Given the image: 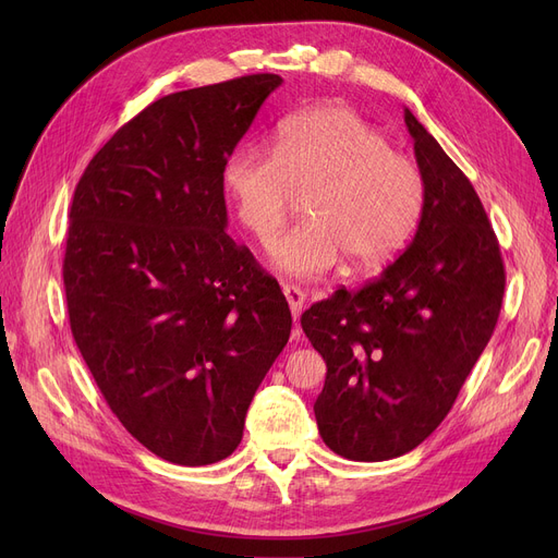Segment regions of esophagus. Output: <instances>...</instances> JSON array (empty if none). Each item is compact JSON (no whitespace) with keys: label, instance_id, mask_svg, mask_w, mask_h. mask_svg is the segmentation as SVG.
<instances>
[{"label":"esophagus","instance_id":"34e87169","mask_svg":"<svg viewBox=\"0 0 558 558\" xmlns=\"http://www.w3.org/2000/svg\"><path fill=\"white\" fill-rule=\"evenodd\" d=\"M282 291H284V299L291 310V318L299 320L301 312H303V303H305V291L296 284H282Z\"/></svg>","mask_w":558,"mask_h":558}]
</instances>
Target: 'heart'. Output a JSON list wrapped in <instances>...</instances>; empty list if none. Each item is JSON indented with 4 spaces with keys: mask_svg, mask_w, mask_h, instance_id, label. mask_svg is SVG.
I'll use <instances>...</instances> for the list:
<instances>
[{
    "mask_svg": "<svg viewBox=\"0 0 558 558\" xmlns=\"http://www.w3.org/2000/svg\"><path fill=\"white\" fill-rule=\"evenodd\" d=\"M223 187L244 228L264 240L299 192L310 219L267 246L276 269L320 278L348 259L355 271L385 267L421 219L425 183L414 160L350 108L296 112L276 129L274 149L240 146L223 165Z\"/></svg>",
    "mask_w": 558,
    "mask_h": 558,
    "instance_id": "obj_1",
    "label": "heart"
}]
</instances>
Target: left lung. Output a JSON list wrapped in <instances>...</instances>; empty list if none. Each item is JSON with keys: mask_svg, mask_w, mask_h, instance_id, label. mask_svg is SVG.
Listing matches in <instances>:
<instances>
[{"mask_svg": "<svg viewBox=\"0 0 558 558\" xmlns=\"http://www.w3.org/2000/svg\"><path fill=\"white\" fill-rule=\"evenodd\" d=\"M425 183L407 251L360 291L337 289L301 326L328 373L314 402L324 444L353 461L421 446L452 409L505 296V264L484 205L404 108Z\"/></svg>", "mask_w": 558, "mask_h": 558, "instance_id": "obj_1", "label": "left lung"}]
</instances>
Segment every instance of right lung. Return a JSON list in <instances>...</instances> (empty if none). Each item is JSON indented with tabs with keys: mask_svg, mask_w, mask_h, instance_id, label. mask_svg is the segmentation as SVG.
<instances>
[{
	"mask_svg": "<svg viewBox=\"0 0 558 558\" xmlns=\"http://www.w3.org/2000/svg\"><path fill=\"white\" fill-rule=\"evenodd\" d=\"M278 74L167 95L85 167L70 208V328L112 414L165 461L208 465L240 446L282 353L280 284L226 232L223 165Z\"/></svg>",
	"mask_w": 558,
	"mask_h": 558,
	"instance_id": "1",
	"label": "right lung"
}]
</instances>
